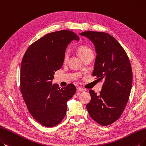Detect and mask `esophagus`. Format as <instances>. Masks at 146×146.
I'll use <instances>...</instances> for the list:
<instances>
[{
  "label": "esophagus",
  "instance_id": "esophagus-1",
  "mask_svg": "<svg viewBox=\"0 0 146 146\" xmlns=\"http://www.w3.org/2000/svg\"><path fill=\"white\" fill-rule=\"evenodd\" d=\"M77 91L78 93H80V92H84L85 90L83 89V88H81V87H78V88L77 89Z\"/></svg>",
  "mask_w": 146,
  "mask_h": 146
}]
</instances>
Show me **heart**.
Segmentation results:
<instances>
[{
	"label": "heart",
	"instance_id": "b5f03b06",
	"mask_svg": "<svg viewBox=\"0 0 146 146\" xmlns=\"http://www.w3.org/2000/svg\"><path fill=\"white\" fill-rule=\"evenodd\" d=\"M77 51L78 53V54L81 57V58L83 57L87 54L92 53V50H90V48L86 45L79 46L77 48ZM68 57H69V52H68V51H66L65 53V56H64V60H65V61H66L68 59Z\"/></svg>",
	"mask_w": 146,
	"mask_h": 146
}]
</instances>
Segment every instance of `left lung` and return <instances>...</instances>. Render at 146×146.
Returning <instances> with one entry per match:
<instances>
[{
    "label": "left lung",
    "instance_id": "8db88e82",
    "mask_svg": "<svg viewBox=\"0 0 146 146\" xmlns=\"http://www.w3.org/2000/svg\"><path fill=\"white\" fill-rule=\"evenodd\" d=\"M80 35L94 44L96 57L93 75L104 81L100 95L89 90L91 100L86 108L92 119L107 126L120 117L129 100L132 84L131 63L123 47L110 34L87 31Z\"/></svg>",
    "mask_w": 146,
    "mask_h": 146
}]
</instances>
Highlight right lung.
<instances>
[{
	"label": "right lung",
	"instance_id": "obj_1",
	"mask_svg": "<svg viewBox=\"0 0 146 146\" xmlns=\"http://www.w3.org/2000/svg\"><path fill=\"white\" fill-rule=\"evenodd\" d=\"M80 40L72 31L50 33L33 43L23 56L21 64L20 90L29 113L40 124L53 127L66 115L67 102L76 92L69 84L60 88L53 84L54 74L64 62L68 45Z\"/></svg>",
	"mask_w": 146,
	"mask_h": 146
}]
</instances>
